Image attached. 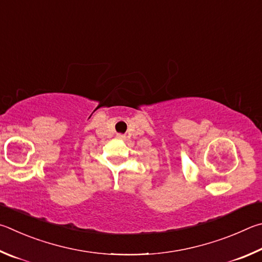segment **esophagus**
<instances>
[{
  "label": "esophagus",
  "instance_id": "esophagus-1",
  "mask_svg": "<svg viewBox=\"0 0 262 262\" xmlns=\"http://www.w3.org/2000/svg\"><path fill=\"white\" fill-rule=\"evenodd\" d=\"M116 137H117L118 139H123V138H124V136H123V135H117Z\"/></svg>",
  "mask_w": 262,
  "mask_h": 262
}]
</instances>
